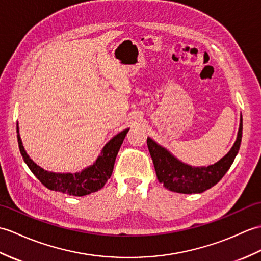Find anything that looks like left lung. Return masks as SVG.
Instances as JSON below:
<instances>
[{
  "label": "left lung",
  "mask_w": 261,
  "mask_h": 261,
  "mask_svg": "<svg viewBox=\"0 0 261 261\" xmlns=\"http://www.w3.org/2000/svg\"><path fill=\"white\" fill-rule=\"evenodd\" d=\"M241 138L242 116L240 117L238 136L232 148L217 163L206 167H193L182 163L169 150L160 146L149 137H147V147L152 156L156 176L166 189L184 194L202 193L216 185L228 172L239 152Z\"/></svg>",
  "instance_id": "1"
}]
</instances>
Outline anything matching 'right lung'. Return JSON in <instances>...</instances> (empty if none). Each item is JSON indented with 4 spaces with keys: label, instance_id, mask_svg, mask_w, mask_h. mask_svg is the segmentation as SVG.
<instances>
[{
    "label": "right lung",
    "instance_id": "right-lung-1",
    "mask_svg": "<svg viewBox=\"0 0 261 261\" xmlns=\"http://www.w3.org/2000/svg\"><path fill=\"white\" fill-rule=\"evenodd\" d=\"M129 128H127L119 134L114 136L105 146L101 154L92 165L78 173H54L41 169L29 158V155L22 145V141L19 134V126L16 125L17 143H19L20 153L24 160L25 164L40 182L49 190L62 192L68 195L84 196L100 190L112 176L114 164L118 150L124 142V138Z\"/></svg>",
    "mask_w": 261,
    "mask_h": 261
}]
</instances>
